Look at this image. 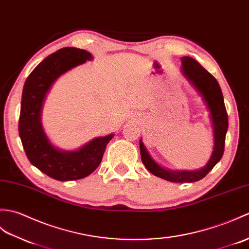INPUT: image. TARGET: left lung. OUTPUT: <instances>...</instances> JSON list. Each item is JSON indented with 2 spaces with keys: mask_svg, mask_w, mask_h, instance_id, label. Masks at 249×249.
Here are the masks:
<instances>
[{
  "mask_svg": "<svg viewBox=\"0 0 249 249\" xmlns=\"http://www.w3.org/2000/svg\"><path fill=\"white\" fill-rule=\"evenodd\" d=\"M182 71L189 81L199 91L211 113L214 130V149L207 166L197 171H170L160 166L149 156L145 146L140 141L141 157L145 167L154 176L170 182H196L204 178L222 159L225 150L226 133L228 129V114L218 82L214 76L196 62L194 58L182 57Z\"/></svg>",
  "mask_w": 249,
  "mask_h": 249,
  "instance_id": "left-lung-1",
  "label": "left lung"
}]
</instances>
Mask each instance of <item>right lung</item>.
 <instances>
[{
    "label": "right lung",
    "mask_w": 249,
    "mask_h": 249,
    "mask_svg": "<svg viewBox=\"0 0 249 249\" xmlns=\"http://www.w3.org/2000/svg\"><path fill=\"white\" fill-rule=\"evenodd\" d=\"M89 52L63 48L49 55L27 76L22 91L19 135L29 161L43 174L58 181L85 178L100 165L113 134L95 139L78 151L64 152L53 147L43 132L40 113L43 99L59 75L86 60Z\"/></svg>",
    "instance_id": "right-lung-1"
}]
</instances>
